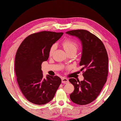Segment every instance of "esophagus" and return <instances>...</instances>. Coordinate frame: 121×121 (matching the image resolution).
<instances>
[{
  "mask_svg": "<svg viewBox=\"0 0 121 121\" xmlns=\"http://www.w3.org/2000/svg\"><path fill=\"white\" fill-rule=\"evenodd\" d=\"M61 79H62V83L63 84H67L69 83V79L68 78H62Z\"/></svg>",
  "mask_w": 121,
  "mask_h": 121,
  "instance_id": "34e87169",
  "label": "esophagus"
}]
</instances>
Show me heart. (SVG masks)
Returning <instances> with one entry per match:
<instances>
[{
    "mask_svg": "<svg viewBox=\"0 0 121 121\" xmlns=\"http://www.w3.org/2000/svg\"><path fill=\"white\" fill-rule=\"evenodd\" d=\"M62 45L66 52L69 53L72 51H76L78 49V45L75 40L71 38H65L62 43ZM56 49V45H52L51 46L49 50V55L51 56L54 52Z\"/></svg>",
    "mask_w": 121,
    "mask_h": 121,
    "instance_id": "1",
    "label": "heart"
}]
</instances>
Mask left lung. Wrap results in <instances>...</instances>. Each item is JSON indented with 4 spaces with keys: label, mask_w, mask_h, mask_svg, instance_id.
Instances as JSON below:
<instances>
[{
    "label": "left lung",
    "mask_w": 121,
    "mask_h": 121,
    "mask_svg": "<svg viewBox=\"0 0 121 121\" xmlns=\"http://www.w3.org/2000/svg\"><path fill=\"white\" fill-rule=\"evenodd\" d=\"M81 40L83 46L79 62L84 79L70 78L74 86L70 95L74 103L86 105L91 103L99 96L107 80L108 75V56L102 41L96 35L85 30H75L66 32Z\"/></svg>",
    "instance_id": "obj_1"
}]
</instances>
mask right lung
Returning <instances> with one entry per match:
<instances>
[{
    "mask_svg": "<svg viewBox=\"0 0 121 121\" xmlns=\"http://www.w3.org/2000/svg\"><path fill=\"white\" fill-rule=\"evenodd\" d=\"M63 34L50 31L33 33L18 48L14 65L17 81L23 95L31 103L42 105L50 101L61 84L57 76L43 78L41 65L48 60L51 46Z\"/></svg>",
    "mask_w": 121,
    "mask_h": 121,
    "instance_id": "right-lung-1",
    "label": "right lung"
}]
</instances>
